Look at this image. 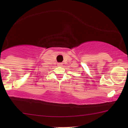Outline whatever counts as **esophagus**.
Masks as SVG:
<instances>
[{
    "mask_svg": "<svg viewBox=\"0 0 128 128\" xmlns=\"http://www.w3.org/2000/svg\"><path fill=\"white\" fill-rule=\"evenodd\" d=\"M57 65L58 66H62L63 64H62V63H58V64H57Z\"/></svg>",
    "mask_w": 128,
    "mask_h": 128,
    "instance_id": "1",
    "label": "esophagus"
}]
</instances>
